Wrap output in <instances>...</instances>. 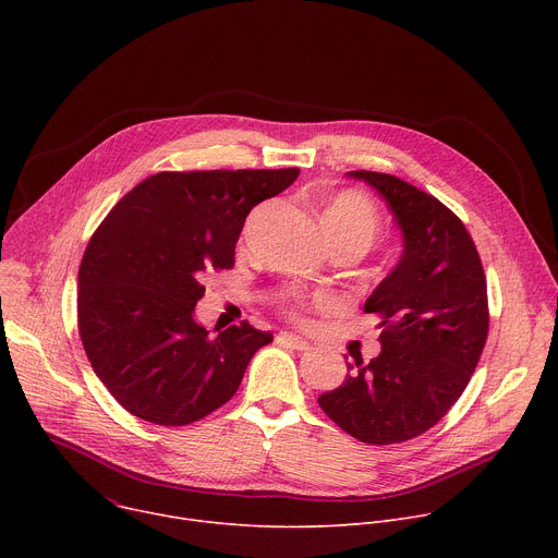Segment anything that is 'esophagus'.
<instances>
[{
    "mask_svg": "<svg viewBox=\"0 0 558 558\" xmlns=\"http://www.w3.org/2000/svg\"><path fill=\"white\" fill-rule=\"evenodd\" d=\"M276 340H278L280 347H287V349H295V351H308L311 349V344L306 340H302L298 336H291V333H280Z\"/></svg>",
    "mask_w": 558,
    "mask_h": 558,
    "instance_id": "esophagus-1",
    "label": "esophagus"
}]
</instances>
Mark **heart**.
<instances>
[{"label": "heart", "instance_id": "b5f03b06", "mask_svg": "<svg viewBox=\"0 0 558 558\" xmlns=\"http://www.w3.org/2000/svg\"><path fill=\"white\" fill-rule=\"evenodd\" d=\"M325 233L333 250L368 252L381 233V216L377 205L362 192H340L323 214ZM291 317H298V306L287 304Z\"/></svg>", "mask_w": 558, "mask_h": 558}]
</instances>
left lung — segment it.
<instances>
[{
  "mask_svg": "<svg viewBox=\"0 0 558 558\" xmlns=\"http://www.w3.org/2000/svg\"><path fill=\"white\" fill-rule=\"evenodd\" d=\"M349 174L388 203L404 254L364 304L381 317V353L347 364L351 375L317 404L364 444H402L452 409L482 357L490 325L486 274L468 229L441 201L392 174Z\"/></svg>",
  "mask_w": 558,
  "mask_h": 558,
  "instance_id": "obj_1",
  "label": "left lung"
}]
</instances>
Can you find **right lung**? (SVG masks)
<instances>
[{"instance_id":"obj_1","label":"right lung","mask_w":558,"mask_h":558,"mask_svg":"<svg viewBox=\"0 0 558 558\" xmlns=\"http://www.w3.org/2000/svg\"><path fill=\"white\" fill-rule=\"evenodd\" d=\"M300 170L158 172L104 218L78 267L86 355L134 417L187 426L227 404L269 331L247 320L216 338L194 320L207 271L233 267L250 211Z\"/></svg>"}]
</instances>
